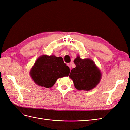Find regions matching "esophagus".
<instances>
[{
	"instance_id": "1",
	"label": "esophagus",
	"mask_w": 130,
	"mask_h": 130,
	"mask_svg": "<svg viewBox=\"0 0 130 130\" xmlns=\"http://www.w3.org/2000/svg\"><path fill=\"white\" fill-rule=\"evenodd\" d=\"M67 65H68V66L69 67L70 69H71V65H72V63H68V64H67Z\"/></svg>"
}]
</instances>
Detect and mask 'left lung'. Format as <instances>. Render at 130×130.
Returning <instances> with one entry per match:
<instances>
[{
	"label": "left lung",
	"instance_id": "1",
	"mask_svg": "<svg viewBox=\"0 0 130 130\" xmlns=\"http://www.w3.org/2000/svg\"><path fill=\"white\" fill-rule=\"evenodd\" d=\"M74 63L76 65L70 72L69 77L77 90H92L99 84L102 77L100 69L90 58H81L77 55Z\"/></svg>",
	"mask_w": 130,
	"mask_h": 130
}]
</instances>
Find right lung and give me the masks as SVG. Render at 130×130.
I'll return each mask as SVG.
<instances>
[{
    "label": "right lung",
    "instance_id": "right-lung-1",
    "mask_svg": "<svg viewBox=\"0 0 130 130\" xmlns=\"http://www.w3.org/2000/svg\"><path fill=\"white\" fill-rule=\"evenodd\" d=\"M69 72L62 57L43 55L35 61L30 75L36 85L48 88L53 87L58 78L68 76Z\"/></svg>",
    "mask_w": 130,
    "mask_h": 130
}]
</instances>
